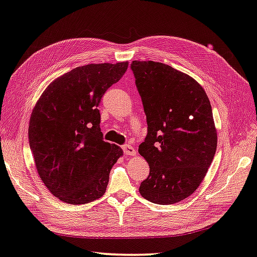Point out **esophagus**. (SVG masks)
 Wrapping results in <instances>:
<instances>
[{
	"instance_id": "obj_1",
	"label": "esophagus",
	"mask_w": 257,
	"mask_h": 257,
	"mask_svg": "<svg viewBox=\"0 0 257 257\" xmlns=\"http://www.w3.org/2000/svg\"><path fill=\"white\" fill-rule=\"evenodd\" d=\"M122 150L125 155H129V156H134L136 154V150L132 145H123Z\"/></svg>"
}]
</instances>
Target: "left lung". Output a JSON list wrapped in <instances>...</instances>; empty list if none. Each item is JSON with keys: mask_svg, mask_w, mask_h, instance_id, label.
Listing matches in <instances>:
<instances>
[{"mask_svg": "<svg viewBox=\"0 0 257 257\" xmlns=\"http://www.w3.org/2000/svg\"><path fill=\"white\" fill-rule=\"evenodd\" d=\"M132 70L148 124L138 152L150 173L139 193L155 204L178 203L199 187L213 162L212 105L202 85L170 65L136 60Z\"/></svg>", "mask_w": 257, "mask_h": 257, "instance_id": "1", "label": "left lung"}]
</instances>
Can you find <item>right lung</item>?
Returning a JSON list of instances; mask_svg holds the SVG:
<instances>
[{"instance_id": "right-lung-1", "label": "right lung", "mask_w": 257, "mask_h": 257, "mask_svg": "<svg viewBox=\"0 0 257 257\" xmlns=\"http://www.w3.org/2000/svg\"><path fill=\"white\" fill-rule=\"evenodd\" d=\"M127 68V61L78 67L50 83L35 104L29 124L35 167L64 203L87 204L105 193L123 152L103 140L98 105Z\"/></svg>"}]
</instances>
